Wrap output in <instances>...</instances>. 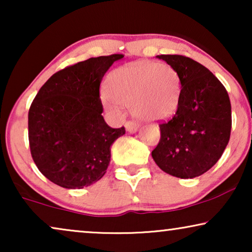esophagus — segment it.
Listing matches in <instances>:
<instances>
[{
	"label": "esophagus",
	"instance_id": "34e87169",
	"mask_svg": "<svg viewBox=\"0 0 252 252\" xmlns=\"http://www.w3.org/2000/svg\"><path fill=\"white\" fill-rule=\"evenodd\" d=\"M139 127H140L139 124H136V123H134V122H127L125 124V128H126V130L128 133H135L136 130L139 129Z\"/></svg>",
	"mask_w": 252,
	"mask_h": 252
}]
</instances>
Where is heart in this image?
<instances>
[{"instance_id":"1","label":"heart","mask_w":252,"mask_h":252,"mask_svg":"<svg viewBox=\"0 0 252 252\" xmlns=\"http://www.w3.org/2000/svg\"><path fill=\"white\" fill-rule=\"evenodd\" d=\"M102 104L110 115L122 116V105L143 120H165L178 111L181 98L180 75L168 64L142 61L112 72Z\"/></svg>"}]
</instances>
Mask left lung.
Returning <instances> with one entry per match:
<instances>
[{
  "mask_svg": "<svg viewBox=\"0 0 252 252\" xmlns=\"http://www.w3.org/2000/svg\"><path fill=\"white\" fill-rule=\"evenodd\" d=\"M180 75L181 98L151 153L165 173L181 179L209 171L228 144L232 106L226 88L205 66L181 55H158Z\"/></svg>",
  "mask_w": 252,
  "mask_h": 252,
  "instance_id": "left-lung-1",
  "label": "left lung"
}]
</instances>
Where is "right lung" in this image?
I'll use <instances>...</instances> for the list:
<instances>
[{"instance_id": "add662e5", "label": "right lung", "mask_w": 252, "mask_h": 252, "mask_svg": "<svg viewBox=\"0 0 252 252\" xmlns=\"http://www.w3.org/2000/svg\"><path fill=\"white\" fill-rule=\"evenodd\" d=\"M124 55L92 57L65 67L40 88L29 111L31 154L39 171L66 189H81L105 174L113 142L125 128L104 122L99 85Z\"/></svg>"}]
</instances>
